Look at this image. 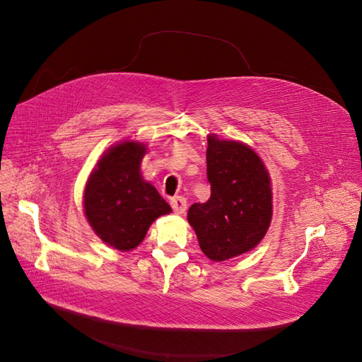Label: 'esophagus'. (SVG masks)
Instances as JSON below:
<instances>
[{
    "instance_id": "esophagus-1",
    "label": "esophagus",
    "mask_w": 362,
    "mask_h": 362,
    "mask_svg": "<svg viewBox=\"0 0 362 362\" xmlns=\"http://www.w3.org/2000/svg\"><path fill=\"white\" fill-rule=\"evenodd\" d=\"M170 206L177 214H182L185 211V208H187V201H185L182 196H175V198L170 199Z\"/></svg>"
}]
</instances>
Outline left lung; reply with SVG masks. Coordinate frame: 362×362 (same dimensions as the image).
<instances>
[{
	"label": "left lung",
	"mask_w": 362,
	"mask_h": 362,
	"mask_svg": "<svg viewBox=\"0 0 362 362\" xmlns=\"http://www.w3.org/2000/svg\"><path fill=\"white\" fill-rule=\"evenodd\" d=\"M206 178L211 196L193 204L187 218L204 254L225 261L254 249L272 221V187L254 149L234 140L206 137Z\"/></svg>",
	"instance_id": "1"
}]
</instances>
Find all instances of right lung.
I'll return each mask as SVG.
<instances>
[{
  "label": "right lung",
  "instance_id": "right-lung-1",
  "mask_svg": "<svg viewBox=\"0 0 362 362\" xmlns=\"http://www.w3.org/2000/svg\"><path fill=\"white\" fill-rule=\"evenodd\" d=\"M146 146L120 141L108 148L84 189V214L95 234L117 250L137 247L151 223L172 208L151 182L141 178Z\"/></svg>",
  "mask_w": 362,
  "mask_h": 362
}]
</instances>
